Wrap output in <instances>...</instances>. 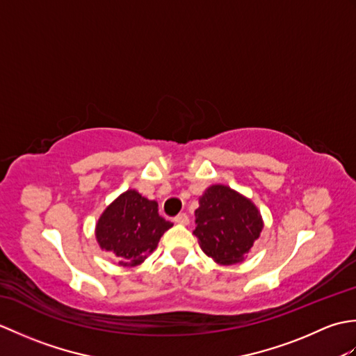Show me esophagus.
I'll return each mask as SVG.
<instances>
[{"instance_id":"esophagus-1","label":"esophagus","mask_w":356,"mask_h":356,"mask_svg":"<svg viewBox=\"0 0 356 356\" xmlns=\"http://www.w3.org/2000/svg\"><path fill=\"white\" fill-rule=\"evenodd\" d=\"M174 222L179 223V225H188V223H190V217H188L185 213H182V214L174 217Z\"/></svg>"}]
</instances>
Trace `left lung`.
Wrapping results in <instances>:
<instances>
[{"label": "left lung", "mask_w": 356, "mask_h": 356, "mask_svg": "<svg viewBox=\"0 0 356 356\" xmlns=\"http://www.w3.org/2000/svg\"><path fill=\"white\" fill-rule=\"evenodd\" d=\"M261 229L260 211L229 186H209L199 199L194 236L202 251L218 264L243 261Z\"/></svg>", "instance_id": "obj_1"}]
</instances>
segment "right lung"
<instances>
[{
	"instance_id": "1",
	"label": "right lung",
	"mask_w": 356,
	"mask_h": 356,
	"mask_svg": "<svg viewBox=\"0 0 356 356\" xmlns=\"http://www.w3.org/2000/svg\"><path fill=\"white\" fill-rule=\"evenodd\" d=\"M172 226L159 216L157 202L128 190L110 203L96 223V240L105 251L118 257L120 266H138L157 248Z\"/></svg>"
}]
</instances>
